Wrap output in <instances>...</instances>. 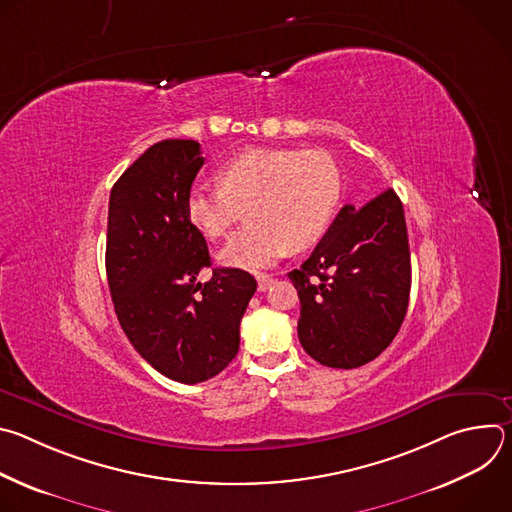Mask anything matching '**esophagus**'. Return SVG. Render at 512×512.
Here are the masks:
<instances>
[{
	"mask_svg": "<svg viewBox=\"0 0 512 512\" xmlns=\"http://www.w3.org/2000/svg\"><path fill=\"white\" fill-rule=\"evenodd\" d=\"M273 283V277L271 275H257V287L259 291H267Z\"/></svg>",
	"mask_w": 512,
	"mask_h": 512,
	"instance_id": "obj_1",
	"label": "esophagus"
}]
</instances>
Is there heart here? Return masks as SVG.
Returning a JSON list of instances; mask_svg holds the SVG:
<instances>
[{"label": "heart", "mask_w": 512, "mask_h": 512, "mask_svg": "<svg viewBox=\"0 0 512 512\" xmlns=\"http://www.w3.org/2000/svg\"><path fill=\"white\" fill-rule=\"evenodd\" d=\"M218 188L186 196L190 225L206 239L229 233L243 210L249 225L218 253L229 267L257 269L291 251L314 247L330 229L342 200L338 162L322 150L253 148L216 172Z\"/></svg>", "instance_id": "heart-1"}]
</instances>
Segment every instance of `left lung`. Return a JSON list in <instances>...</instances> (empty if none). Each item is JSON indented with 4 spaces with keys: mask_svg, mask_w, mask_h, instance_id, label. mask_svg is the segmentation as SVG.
I'll use <instances>...</instances> for the list:
<instances>
[{
    "mask_svg": "<svg viewBox=\"0 0 512 512\" xmlns=\"http://www.w3.org/2000/svg\"><path fill=\"white\" fill-rule=\"evenodd\" d=\"M287 277L300 296L298 336L324 367L356 369L397 336L409 306L411 255L395 190L344 204L312 255Z\"/></svg>",
    "mask_w": 512,
    "mask_h": 512,
    "instance_id": "8db88e82",
    "label": "left lung"
}]
</instances>
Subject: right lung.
I'll list each match as a JSON object with an SVG mask.
<instances>
[{"mask_svg":"<svg viewBox=\"0 0 512 512\" xmlns=\"http://www.w3.org/2000/svg\"><path fill=\"white\" fill-rule=\"evenodd\" d=\"M200 143L164 139L113 184L107 218V279L117 320L164 377L196 385L239 352L241 318L257 281L243 269H212L204 237L186 216V196L202 168Z\"/></svg>","mask_w":512,"mask_h":512,"instance_id":"right-lung-1","label":"right lung"}]
</instances>
